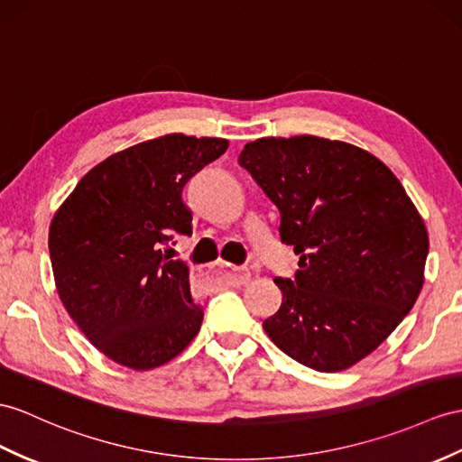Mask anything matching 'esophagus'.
<instances>
[{"label": "esophagus", "mask_w": 462, "mask_h": 462, "mask_svg": "<svg viewBox=\"0 0 462 462\" xmlns=\"http://www.w3.org/2000/svg\"><path fill=\"white\" fill-rule=\"evenodd\" d=\"M249 280H251L249 268H237V270H233V273L225 276V282L233 284V286H243V284L249 282Z\"/></svg>", "instance_id": "obj_1"}]
</instances>
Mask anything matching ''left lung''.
I'll use <instances>...</instances> for the list:
<instances>
[{
    "label": "left lung",
    "instance_id": "8db88e82",
    "mask_svg": "<svg viewBox=\"0 0 462 462\" xmlns=\"http://www.w3.org/2000/svg\"><path fill=\"white\" fill-rule=\"evenodd\" d=\"M239 164L280 211L294 278H274V345L319 373L370 355L418 300L430 239L400 180L355 144L313 134L246 143Z\"/></svg>",
    "mask_w": 462,
    "mask_h": 462
}]
</instances>
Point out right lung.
I'll return each mask as SVG.
<instances>
[{
    "label": "right lung",
    "mask_w": 462,
    "mask_h": 462,
    "mask_svg": "<svg viewBox=\"0 0 462 462\" xmlns=\"http://www.w3.org/2000/svg\"><path fill=\"white\" fill-rule=\"evenodd\" d=\"M227 146V139L180 133L134 144L94 166L52 217L59 296L117 365L156 368L198 335L204 308L189 294V268L168 261L161 245L192 235L184 186Z\"/></svg>",
    "instance_id": "right-lung-1"
}]
</instances>
